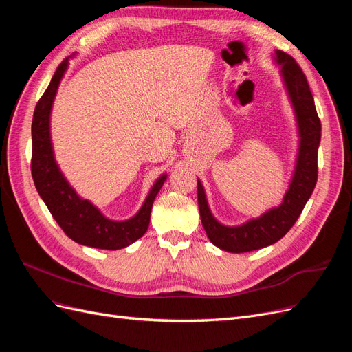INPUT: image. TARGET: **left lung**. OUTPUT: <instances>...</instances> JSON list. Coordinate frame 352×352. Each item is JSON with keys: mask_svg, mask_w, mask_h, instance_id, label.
<instances>
[{"mask_svg": "<svg viewBox=\"0 0 352 352\" xmlns=\"http://www.w3.org/2000/svg\"><path fill=\"white\" fill-rule=\"evenodd\" d=\"M276 54L282 66V76L294 104L301 136L295 175L283 202L260 219L250 220L242 226L228 228L211 216L204 189L198 180V206L202 226L216 247L229 252L239 254L260 250L283 238L300 217L317 184V153L322 138V123L317 116L310 85L302 69L291 56L283 51H278Z\"/></svg>", "mask_w": 352, "mask_h": 352, "instance_id": "obj_1", "label": "left lung"}]
</instances>
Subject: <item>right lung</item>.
Masks as SVG:
<instances>
[{
	"label": "right lung",
	"mask_w": 352,
	"mask_h": 352,
	"mask_svg": "<svg viewBox=\"0 0 352 352\" xmlns=\"http://www.w3.org/2000/svg\"><path fill=\"white\" fill-rule=\"evenodd\" d=\"M67 58L60 63L48 88L35 107L34 120H32V177L51 216L70 239L92 248L120 250L140 239L146 232L153 202L164 184L166 175L157 180L140 212L126 221L105 219L89 201L76 195L56 164L50 138L52 101L63 74L67 69Z\"/></svg>",
	"instance_id": "obj_1"
}]
</instances>
